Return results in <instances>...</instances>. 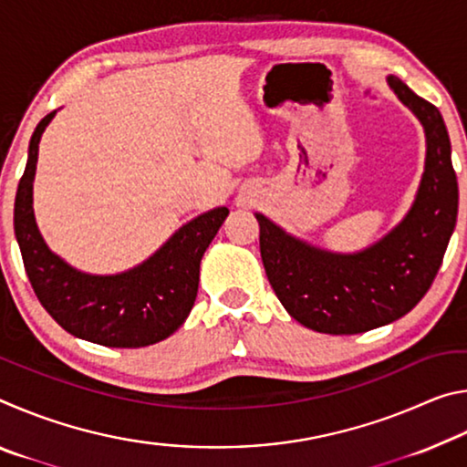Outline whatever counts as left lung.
I'll use <instances>...</instances> for the list:
<instances>
[{"instance_id": "1", "label": "left lung", "mask_w": 467, "mask_h": 467, "mask_svg": "<svg viewBox=\"0 0 467 467\" xmlns=\"http://www.w3.org/2000/svg\"><path fill=\"white\" fill-rule=\"evenodd\" d=\"M387 84L412 110L426 138L424 172L408 214L357 253H334L284 231L264 214L259 249L275 296L300 326L352 336L404 317L431 288L457 223L451 141L439 109L400 78Z\"/></svg>"}]
</instances>
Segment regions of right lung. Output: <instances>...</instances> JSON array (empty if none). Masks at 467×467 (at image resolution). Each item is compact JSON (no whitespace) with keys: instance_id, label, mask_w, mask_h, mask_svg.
<instances>
[{"instance_id":"1","label":"right lung","mask_w":467,"mask_h":467,"mask_svg":"<svg viewBox=\"0 0 467 467\" xmlns=\"http://www.w3.org/2000/svg\"><path fill=\"white\" fill-rule=\"evenodd\" d=\"M57 110L43 117L30 138L25 175L14 203V233L28 280L45 311L86 342L141 348L162 342L183 326L200 286V264L228 208L189 220L144 262L121 274H86L49 249L36 226L33 183L38 141Z\"/></svg>"}]
</instances>
